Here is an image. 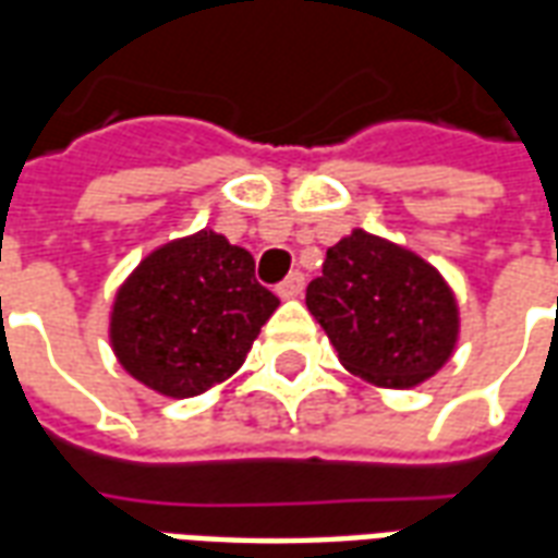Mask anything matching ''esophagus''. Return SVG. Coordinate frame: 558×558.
Returning <instances> with one entry per match:
<instances>
[{
    "label": "esophagus",
    "mask_w": 558,
    "mask_h": 558,
    "mask_svg": "<svg viewBox=\"0 0 558 558\" xmlns=\"http://www.w3.org/2000/svg\"><path fill=\"white\" fill-rule=\"evenodd\" d=\"M304 292V275L302 271H292L290 278L283 280L278 287V295L280 299H299Z\"/></svg>",
    "instance_id": "34e87169"
}]
</instances>
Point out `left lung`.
I'll list each match as a JSON object with an SVG mask.
<instances>
[{"instance_id":"1","label":"left lung","mask_w":558,"mask_h":558,"mask_svg":"<svg viewBox=\"0 0 558 558\" xmlns=\"http://www.w3.org/2000/svg\"><path fill=\"white\" fill-rule=\"evenodd\" d=\"M307 311L340 364L383 388H415L457 347L460 311L445 278L400 244L352 230L307 283Z\"/></svg>"}]
</instances>
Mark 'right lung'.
<instances>
[{"label":"right lung","mask_w":558,"mask_h":558,"mask_svg":"<svg viewBox=\"0 0 558 558\" xmlns=\"http://www.w3.org/2000/svg\"><path fill=\"white\" fill-rule=\"evenodd\" d=\"M278 295L254 256L199 230L155 247L116 292L110 343L119 364L163 398H196L244 364Z\"/></svg>","instance_id":"obj_1"}]
</instances>
